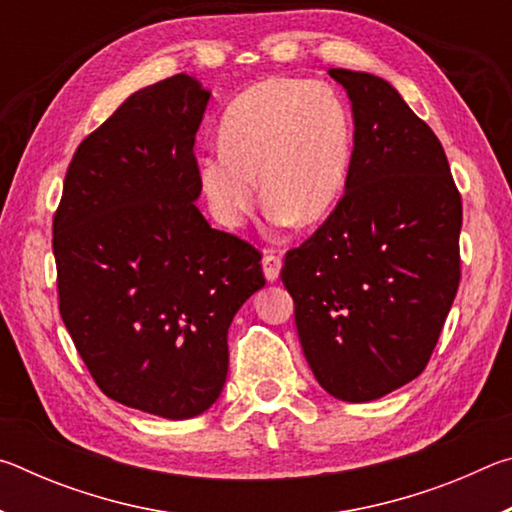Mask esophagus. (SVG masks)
<instances>
[{
    "label": "esophagus",
    "instance_id": "obj_1",
    "mask_svg": "<svg viewBox=\"0 0 512 512\" xmlns=\"http://www.w3.org/2000/svg\"><path fill=\"white\" fill-rule=\"evenodd\" d=\"M262 268H264V275L268 282H275L277 277H280V268H282V259L273 250H266L264 257H262Z\"/></svg>",
    "mask_w": 512,
    "mask_h": 512
}]
</instances>
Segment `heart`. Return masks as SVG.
<instances>
[{
    "label": "heart",
    "instance_id": "heart-1",
    "mask_svg": "<svg viewBox=\"0 0 512 512\" xmlns=\"http://www.w3.org/2000/svg\"><path fill=\"white\" fill-rule=\"evenodd\" d=\"M354 126L332 85L266 79L239 94L219 124L221 149L198 155L196 178L212 214L239 225L259 198L273 219L307 228L339 205Z\"/></svg>",
    "mask_w": 512,
    "mask_h": 512
}]
</instances>
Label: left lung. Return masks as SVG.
<instances>
[{
  "instance_id": "1",
  "label": "left lung",
  "mask_w": 512,
  "mask_h": 512,
  "mask_svg": "<svg viewBox=\"0 0 512 512\" xmlns=\"http://www.w3.org/2000/svg\"><path fill=\"white\" fill-rule=\"evenodd\" d=\"M329 76L352 101L348 185L280 277L318 384L370 402L427 368L461 282L463 203L443 144L391 83Z\"/></svg>"
}]
</instances>
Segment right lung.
<instances>
[{"label":"right lung","instance_id":"right-lung-1","mask_svg":"<svg viewBox=\"0 0 512 512\" xmlns=\"http://www.w3.org/2000/svg\"><path fill=\"white\" fill-rule=\"evenodd\" d=\"M207 101L187 74L131 94L76 149L51 239L60 316L92 379L171 420L221 395L228 327L266 282L259 250L194 205Z\"/></svg>","mask_w":512,"mask_h":512}]
</instances>
